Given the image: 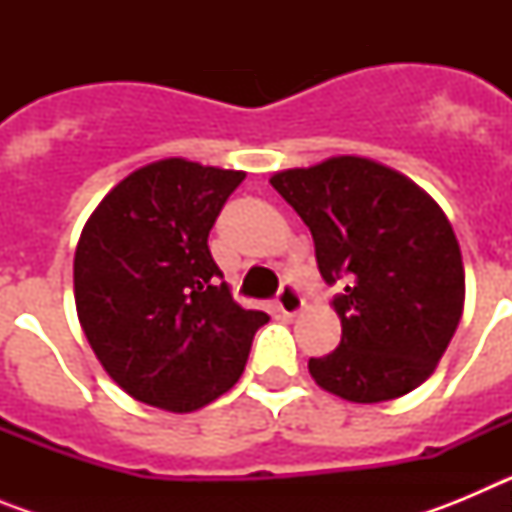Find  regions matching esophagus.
I'll list each match as a JSON object with an SVG mask.
<instances>
[{"mask_svg": "<svg viewBox=\"0 0 512 512\" xmlns=\"http://www.w3.org/2000/svg\"><path fill=\"white\" fill-rule=\"evenodd\" d=\"M302 305H305V300H302L300 289H297L292 282H284L282 287H279V292H277V307H279V310H282L284 315H289V318H292V315H297V312L302 310Z\"/></svg>", "mask_w": 512, "mask_h": 512, "instance_id": "esophagus-1", "label": "esophagus"}]
</instances>
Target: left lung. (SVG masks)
I'll list each match as a JSON object with an SVG mask.
<instances>
[{"label": "left lung", "mask_w": 512, "mask_h": 512, "mask_svg": "<svg viewBox=\"0 0 512 512\" xmlns=\"http://www.w3.org/2000/svg\"><path fill=\"white\" fill-rule=\"evenodd\" d=\"M315 241L341 318L336 351L307 361L312 379L351 402L408 395L431 377L464 310V266L451 223L410 179L338 156L271 176Z\"/></svg>", "instance_id": "1"}]
</instances>
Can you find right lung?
<instances>
[{"label":"right lung","mask_w":512,"mask_h":512,"mask_svg":"<svg viewBox=\"0 0 512 512\" xmlns=\"http://www.w3.org/2000/svg\"><path fill=\"white\" fill-rule=\"evenodd\" d=\"M243 171L166 158L125 176L81 230V328L135 400L192 413L228 392L269 315L230 297L207 235Z\"/></svg>","instance_id":"right-lung-1"}]
</instances>
